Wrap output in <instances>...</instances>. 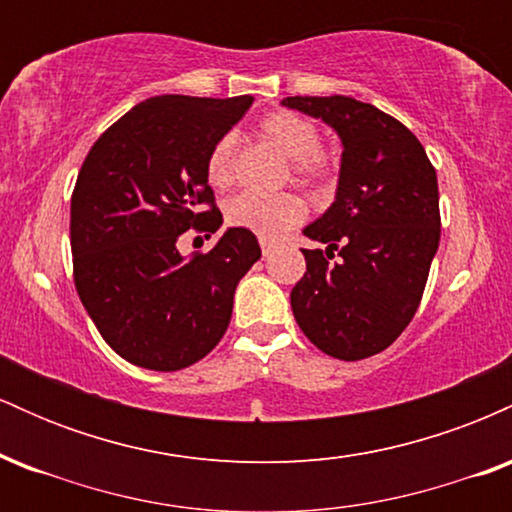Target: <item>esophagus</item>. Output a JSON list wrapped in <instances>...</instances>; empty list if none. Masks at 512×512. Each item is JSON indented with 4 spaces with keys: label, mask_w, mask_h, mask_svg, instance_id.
<instances>
[{
    "label": "esophagus",
    "mask_w": 512,
    "mask_h": 512,
    "mask_svg": "<svg viewBox=\"0 0 512 512\" xmlns=\"http://www.w3.org/2000/svg\"><path fill=\"white\" fill-rule=\"evenodd\" d=\"M260 245H262V255L264 257H269L276 250V243H272V240H260Z\"/></svg>",
    "instance_id": "1"
}]
</instances>
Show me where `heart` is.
Returning a JSON list of instances; mask_svg holds the SVG:
<instances>
[{
	"mask_svg": "<svg viewBox=\"0 0 512 512\" xmlns=\"http://www.w3.org/2000/svg\"><path fill=\"white\" fill-rule=\"evenodd\" d=\"M260 134L291 158V170L296 180L315 190L327 192L337 182V161L320 146V132L313 122L291 113V110H274L262 117ZM207 178L214 187H228L236 180V134H223L216 139L207 156ZM308 207L303 197L284 192V195H257L243 192L226 204L228 226L243 228L255 233L262 240H279L305 219Z\"/></svg>",
	"mask_w": 512,
	"mask_h": 512,
	"instance_id": "b5f03b06",
	"label": "heart"
}]
</instances>
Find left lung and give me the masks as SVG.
I'll return each instance as SVG.
<instances>
[{"label": "left lung", "instance_id": "1", "mask_svg": "<svg viewBox=\"0 0 512 512\" xmlns=\"http://www.w3.org/2000/svg\"><path fill=\"white\" fill-rule=\"evenodd\" d=\"M281 103L325 120L344 144L337 199L303 231L327 248L303 250L293 317L327 356L361 361L385 351L419 310L440 240L436 168L375 105L349 96Z\"/></svg>", "mask_w": 512, "mask_h": 512}]
</instances>
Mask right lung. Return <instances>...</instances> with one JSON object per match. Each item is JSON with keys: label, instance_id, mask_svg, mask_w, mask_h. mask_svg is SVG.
<instances>
[{"label": "right lung", "instance_id": "right-lung-1", "mask_svg": "<svg viewBox=\"0 0 512 512\" xmlns=\"http://www.w3.org/2000/svg\"><path fill=\"white\" fill-rule=\"evenodd\" d=\"M252 96H156L91 146L72 192L74 286L115 354L149 370H180L221 342L238 281L262 257L255 233L228 228L209 252L182 257L187 228L223 223L207 178L216 139Z\"/></svg>", "mask_w": 512, "mask_h": 512}]
</instances>
